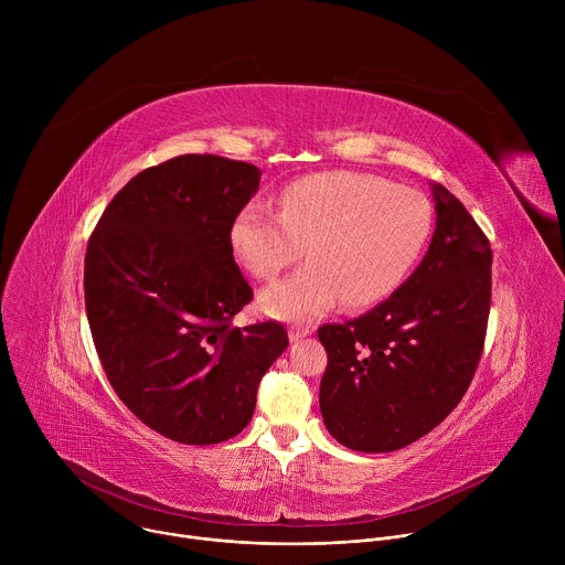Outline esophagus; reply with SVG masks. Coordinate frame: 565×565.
Wrapping results in <instances>:
<instances>
[{"label":"esophagus","instance_id":"34e87169","mask_svg":"<svg viewBox=\"0 0 565 565\" xmlns=\"http://www.w3.org/2000/svg\"><path fill=\"white\" fill-rule=\"evenodd\" d=\"M308 335H312V329H290V333H288V338H290V342H299V340H303V338H308Z\"/></svg>","mask_w":565,"mask_h":565}]
</instances>
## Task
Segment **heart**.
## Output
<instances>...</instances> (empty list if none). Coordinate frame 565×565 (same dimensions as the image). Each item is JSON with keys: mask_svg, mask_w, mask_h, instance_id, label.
<instances>
[{"mask_svg": "<svg viewBox=\"0 0 565 565\" xmlns=\"http://www.w3.org/2000/svg\"><path fill=\"white\" fill-rule=\"evenodd\" d=\"M281 212L250 199L230 223V248L259 279L308 264L262 292L266 312L312 319L342 299L351 308L388 297L418 262L434 230L429 199L360 172H321L281 190Z\"/></svg>", "mask_w": 565, "mask_h": 565, "instance_id": "1", "label": "heart"}]
</instances>
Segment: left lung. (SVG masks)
Instances as JSON below:
<instances>
[{
	"instance_id": "8db88e82",
	"label": "left lung",
	"mask_w": 565,
	"mask_h": 565,
	"mask_svg": "<svg viewBox=\"0 0 565 565\" xmlns=\"http://www.w3.org/2000/svg\"><path fill=\"white\" fill-rule=\"evenodd\" d=\"M436 230L412 277L373 310L317 331L329 353L319 409L353 451L416 443L465 395L492 299V250L465 205L431 183Z\"/></svg>"
}]
</instances>
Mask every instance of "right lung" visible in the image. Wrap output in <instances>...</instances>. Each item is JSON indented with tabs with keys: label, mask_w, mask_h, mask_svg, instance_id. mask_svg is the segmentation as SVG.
Wrapping results in <instances>:
<instances>
[{
	"label": "right lung",
	"mask_w": 565,
	"mask_h": 565,
	"mask_svg": "<svg viewBox=\"0 0 565 565\" xmlns=\"http://www.w3.org/2000/svg\"><path fill=\"white\" fill-rule=\"evenodd\" d=\"M259 179L241 160L177 156L136 174L89 238L85 303L103 369L140 423L183 445L244 431L288 347L277 321L230 327L253 299L230 223Z\"/></svg>",
	"instance_id": "1"
}]
</instances>
